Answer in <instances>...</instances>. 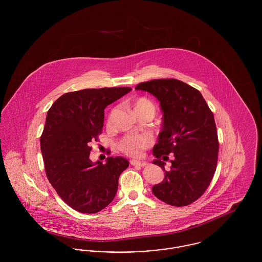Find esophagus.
I'll return each mask as SVG.
<instances>
[{
    "label": "esophagus",
    "mask_w": 262,
    "mask_h": 262,
    "mask_svg": "<svg viewBox=\"0 0 262 262\" xmlns=\"http://www.w3.org/2000/svg\"><path fill=\"white\" fill-rule=\"evenodd\" d=\"M130 164H132L133 166H137V167H145V166H146V163L136 161V160H132Z\"/></svg>",
    "instance_id": "34e87169"
}]
</instances>
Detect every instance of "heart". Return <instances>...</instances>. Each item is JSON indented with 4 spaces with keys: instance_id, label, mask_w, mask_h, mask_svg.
<instances>
[{
    "instance_id": "b5f03b06",
    "label": "heart",
    "mask_w": 262,
    "mask_h": 262,
    "mask_svg": "<svg viewBox=\"0 0 262 262\" xmlns=\"http://www.w3.org/2000/svg\"><path fill=\"white\" fill-rule=\"evenodd\" d=\"M132 107L137 116L142 114H150L152 116L156 113V105L146 97H138L132 102ZM114 111L108 118V124L111 123V118ZM152 144V139L147 136H127L121 140L119 143L120 150L129 157H139L142 155L143 151L148 148Z\"/></svg>"
}]
</instances>
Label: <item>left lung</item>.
I'll return each instance as SVG.
<instances>
[{
  "instance_id": "1",
  "label": "left lung",
  "mask_w": 262,
  "mask_h": 262,
  "mask_svg": "<svg viewBox=\"0 0 262 262\" xmlns=\"http://www.w3.org/2000/svg\"><path fill=\"white\" fill-rule=\"evenodd\" d=\"M160 101L162 132L153 148L154 164L165 171L153 194L167 204H191L211 183L218 161L219 141L214 116L198 89L174 78L152 79L137 84ZM172 152L171 169L166 171L163 159Z\"/></svg>"
}]
</instances>
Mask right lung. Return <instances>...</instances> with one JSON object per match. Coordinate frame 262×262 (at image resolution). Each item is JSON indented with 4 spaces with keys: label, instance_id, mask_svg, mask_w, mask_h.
I'll return each mask as SVG.
<instances>
[{
    "label": "right lung",
    "instance_id": "1",
    "mask_svg": "<svg viewBox=\"0 0 262 262\" xmlns=\"http://www.w3.org/2000/svg\"><path fill=\"white\" fill-rule=\"evenodd\" d=\"M130 90L88 88L68 92L47 113L40 137L46 176L59 196L76 211H101L117 193L120 174L129 163L123 157H108L106 164L92 162L90 142L98 141L104 109Z\"/></svg>",
    "mask_w": 262,
    "mask_h": 262
}]
</instances>
